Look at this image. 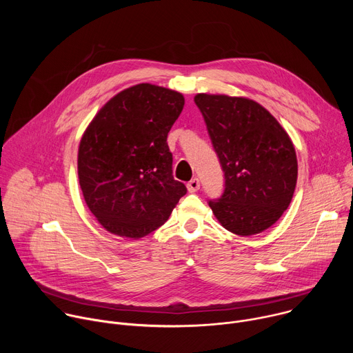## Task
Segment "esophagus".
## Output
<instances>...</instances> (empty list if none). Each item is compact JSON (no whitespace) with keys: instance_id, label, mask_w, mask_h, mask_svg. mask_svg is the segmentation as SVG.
Here are the masks:
<instances>
[{"instance_id":"34e87169","label":"esophagus","mask_w":353,"mask_h":353,"mask_svg":"<svg viewBox=\"0 0 353 353\" xmlns=\"http://www.w3.org/2000/svg\"><path fill=\"white\" fill-rule=\"evenodd\" d=\"M199 180L195 177V179H192V180H190L188 181V184H187V188H188V191L190 192H195V191H198L199 190Z\"/></svg>"}]
</instances>
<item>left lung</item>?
<instances>
[{
  "mask_svg": "<svg viewBox=\"0 0 353 353\" xmlns=\"http://www.w3.org/2000/svg\"><path fill=\"white\" fill-rule=\"evenodd\" d=\"M194 102L225 173L223 194L208 203L214 215L239 236L264 232L288 210L297 181L288 132L247 97L198 93Z\"/></svg>",
  "mask_w": 353,
  "mask_h": 353,
  "instance_id": "1",
  "label": "left lung"
}]
</instances>
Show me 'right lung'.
<instances>
[{
  "instance_id": "1",
  "label": "right lung",
  "mask_w": 353,
  "mask_h": 353,
  "mask_svg": "<svg viewBox=\"0 0 353 353\" xmlns=\"http://www.w3.org/2000/svg\"><path fill=\"white\" fill-rule=\"evenodd\" d=\"M184 108L176 90L138 83L99 110L78 149L85 203L99 223L120 237L157 230L187 192L174 180L168 134Z\"/></svg>"
}]
</instances>
